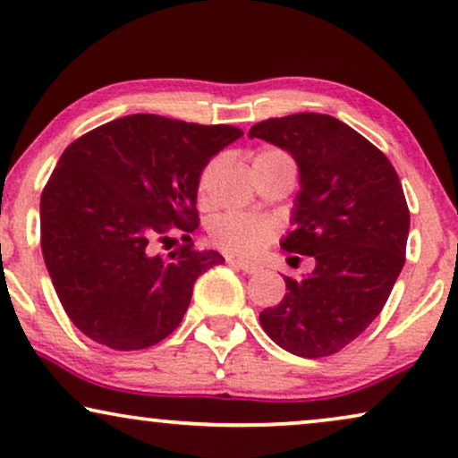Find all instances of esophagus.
Returning <instances> with one entry per match:
<instances>
[{
  "mask_svg": "<svg viewBox=\"0 0 458 458\" xmlns=\"http://www.w3.org/2000/svg\"><path fill=\"white\" fill-rule=\"evenodd\" d=\"M227 263H229V265H233L235 269H242L243 273H259V271H260V267H259V265H254V263H250V260H243V259H233V257H229V259H227Z\"/></svg>",
  "mask_w": 458,
  "mask_h": 458,
  "instance_id": "34e87169",
  "label": "esophagus"
}]
</instances>
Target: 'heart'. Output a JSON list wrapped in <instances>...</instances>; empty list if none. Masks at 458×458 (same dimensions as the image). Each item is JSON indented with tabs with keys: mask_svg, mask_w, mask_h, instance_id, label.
<instances>
[{
	"mask_svg": "<svg viewBox=\"0 0 458 458\" xmlns=\"http://www.w3.org/2000/svg\"><path fill=\"white\" fill-rule=\"evenodd\" d=\"M267 156H280V151H263L257 159ZM210 235L225 252L250 257L271 242V237L276 235V223L265 216L227 215L212 225Z\"/></svg>",
	"mask_w": 458,
	"mask_h": 458,
	"instance_id": "b5f03b06",
	"label": "heart"
}]
</instances>
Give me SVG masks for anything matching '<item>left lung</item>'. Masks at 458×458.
Wrapping results in <instances>:
<instances>
[{
    "label": "left lung",
    "mask_w": 458,
    "mask_h": 458,
    "mask_svg": "<svg viewBox=\"0 0 458 458\" xmlns=\"http://www.w3.org/2000/svg\"><path fill=\"white\" fill-rule=\"evenodd\" d=\"M299 165L286 252L316 259L286 277L280 305L260 311L271 341L301 358H326L355 341L387 302L403 267L411 212L389 159L347 123L322 113L260 122L248 132Z\"/></svg>",
    "instance_id": "1"
}]
</instances>
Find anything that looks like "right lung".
Returning <instances> with one entry per match:
<instances>
[{
	"label": "right lung",
	"mask_w": 458,
	"mask_h": 458,
	"mask_svg": "<svg viewBox=\"0 0 458 458\" xmlns=\"http://www.w3.org/2000/svg\"><path fill=\"white\" fill-rule=\"evenodd\" d=\"M243 136L136 113L90 130L64 149L41 193V252L71 322L117 352L156 345L181 324L193 284L225 263L193 250L201 170ZM185 233L168 259L152 242Z\"/></svg>",
	"instance_id": "add662e5"
}]
</instances>
